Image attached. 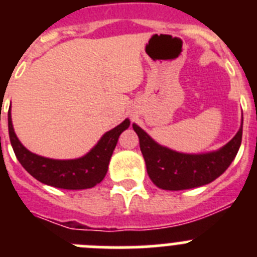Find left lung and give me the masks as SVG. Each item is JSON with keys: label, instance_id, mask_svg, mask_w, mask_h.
<instances>
[{"label": "left lung", "instance_id": "1", "mask_svg": "<svg viewBox=\"0 0 257 257\" xmlns=\"http://www.w3.org/2000/svg\"><path fill=\"white\" fill-rule=\"evenodd\" d=\"M243 123V122H242ZM140 151L151 180L165 190H183L201 187L217 179L230 166L242 142V127L220 151L206 154H184L157 144L138 124Z\"/></svg>", "mask_w": 257, "mask_h": 257}]
</instances>
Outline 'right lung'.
Segmentation results:
<instances>
[{
	"mask_svg": "<svg viewBox=\"0 0 257 257\" xmlns=\"http://www.w3.org/2000/svg\"><path fill=\"white\" fill-rule=\"evenodd\" d=\"M9 135L14 153L22 166L41 183L60 189H87L100 183L108 171V165L122 131L130 126L124 119L113 130L104 134L91 151L78 160H50L24 148L14 133L11 113L9 112Z\"/></svg>",
	"mask_w": 257,
	"mask_h": 257,
	"instance_id": "1",
	"label": "right lung"
}]
</instances>
